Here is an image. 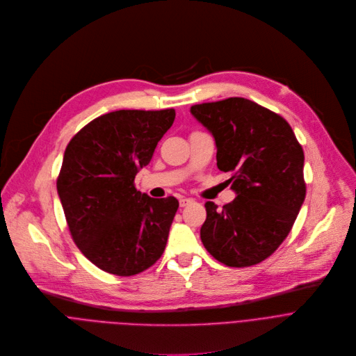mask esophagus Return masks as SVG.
<instances>
[{"instance_id":"obj_1","label":"esophagus","mask_w":356,"mask_h":356,"mask_svg":"<svg viewBox=\"0 0 356 356\" xmlns=\"http://www.w3.org/2000/svg\"><path fill=\"white\" fill-rule=\"evenodd\" d=\"M192 203H193V199H191V197H181L179 199V206L181 207H185V206L192 204Z\"/></svg>"}]
</instances>
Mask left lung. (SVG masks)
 Returning <instances> with one entry per match:
<instances>
[{"label": "left lung", "mask_w": 356, "mask_h": 356, "mask_svg": "<svg viewBox=\"0 0 356 356\" xmlns=\"http://www.w3.org/2000/svg\"><path fill=\"white\" fill-rule=\"evenodd\" d=\"M213 134L218 168L230 172L236 199L206 202L200 238L219 262L244 268L272 255L291 233L306 197L305 153L277 113L245 98L191 106Z\"/></svg>", "instance_id": "1"}]
</instances>
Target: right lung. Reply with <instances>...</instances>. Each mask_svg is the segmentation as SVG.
<instances>
[{"label": "right lung", "mask_w": 356, "mask_h": 356, "mask_svg": "<svg viewBox=\"0 0 356 356\" xmlns=\"http://www.w3.org/2000/svg\"><path fill=\"white\" fill-rule=\"evenodd\" d=\"M175 111L122 109L101 115L70 140L57 177L67 226L99 269L131 276L163 255L178 210L174 196L154 199L134 186Z\"/></svg>", "instance_id": "obj_1"}]
</instances>
